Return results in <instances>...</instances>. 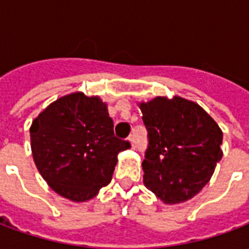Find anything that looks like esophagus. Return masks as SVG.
Masks as SVG:
<instances>
[{"label": "esophagus", "instance_id": "esophagus-1", "mask_svg": "<svg viewBox=\"0 0 249 249\" xmlns=\"http://www.w3.org/2000/svg\"><path fill=\"white\" fill-rule=\"evenodd\" d=\"M129 141H130V146H132V148H136V145H137V144H136V140L133 136H132V137H129Z\"/></svg>", "mask_w": 249, "mask_h": 249}]
</instances>
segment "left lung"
<instances>
[{"label": "left lung", "instance_id": "1", "mask_svg": "<svg viewBox=\"0 0 249 249\" xmlns=\"http://www.w3.org/2000/svg\"><path fill=\"white\" fill-rule=\"evenodd\" d=\"M148 130L144 184L167 204L197 195L221 160L223 132L197 104L175 96L141 103Z\"/></svg>", "mask_w": 249, "mask_h": 249}]
</instances>
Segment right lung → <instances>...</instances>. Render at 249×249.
Returning <instances> with one entry per match:
<instances>
[{
    "instance_id": "1",
    "label": "right lung",
    "mask_w": 249,
    "mask_h": 249,
    "mask_svg": "<svg viewBox=\"0 0 249 249\" xmlns=\"http://www.w3.org/2000/svg\"><path fill=\"white\" fill-rule=\"evenodd\" d=\"M37 169L53 191L85 201L112 180L117 155L130 148L114 136L113 120L98 97L77 92L58 98L30 126Z\"/></svg>"
}]
</instances>
